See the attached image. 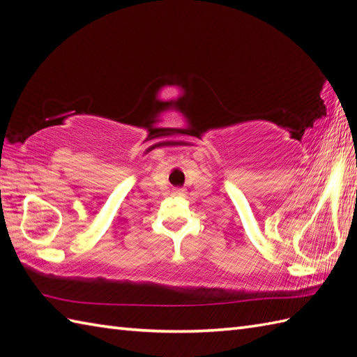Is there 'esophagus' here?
<instances>
[{
  "instance_id": "34e87169",
  "label": "esophagus",
  "mask_w": 357,
  "mask_h": 357,
  "mask_svg": "<svg viewBox=\"0 0 357 357\" xmlns=\"http://www.w3.org/2000/svg\"><path fill=\"white\" fill-rule=\"evenodd\" d=\"M185 190L184 188H176L175 192H173V196H176V197H184L185 196Z\"/></svg>"
}]
</instances>
